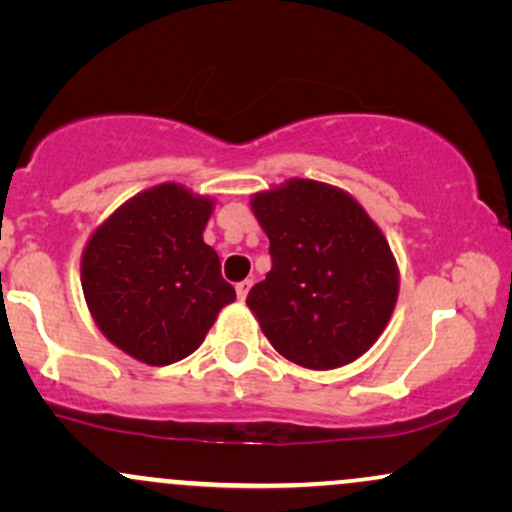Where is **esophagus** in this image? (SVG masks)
Segmentation results:
<instances>
[{
  "label": "esophagus",
  "instance_id": "esophagus-1",
  "mask_svg": "<svg viewBox=\"0 0 512 512\" xmlns=\"http://www.w3.org/2000/svg\"><path fill=\"white\" fill-rule=\"evenodd\" d=\"M250 289H252V281H250V279L240 281V284L236 286V293H238V298H240V301H245V298H248Z\"/></svg>",
  "mask_w": 512,
  "mask_h": 512
}]
</instances>
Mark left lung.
Masks as SVG:
<instances>
[{
    "mask_svg": "<svg viewBox=\"0 0 512 512\" xmlns=\"http://www.w3.org/2000/svg\"><path fill=\"white\" fill-rule=\"evenodd\" d=\"M272 269L248 308L281 356L310 370L361 358L390 322L399 267L368 211L342 187L291 178L255 192Z\"/></svg>",
    "mask_w": 512,
    "mask_h": 512,
    "instance_id": "8db88e82",
    "label": "left lung"
}]
</instances>
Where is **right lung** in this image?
<instances>
[{"mask_svg": "<svg viewBox=\"0 0 512 512\" xmlns=\"http://www.w3.org/2000/svg\"><path fill=\"white\" fill-rule=\"evenodd\" d=\"M214 199L161 182L120 204L81 252V289L108 342L146 366L199 349L236 289L202 233Z\"/></svg>", "mask_w": 512, "mask_h": 512, "instance_id": "1", "label": "right lung"}]
</instances>
